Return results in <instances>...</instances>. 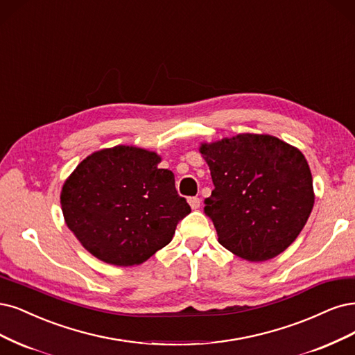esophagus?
Here are the masks:
<instances>
[{"label": "esophagus", "mask_w": 355, "mask_h": 355, "mask_svg": "<svg viewBox=\"0 0 355 355\" xmlns=\"http://www.w3.org/2000/svg\"><path fill=\"white\" fill-rule=\"evenodd\" d=\"M188 202H189V205H191V209H192V210H197V209H200L201 200H200L198 197H191V198H188Z\"/></svg>", "instance_id": "1"}]
</instances>
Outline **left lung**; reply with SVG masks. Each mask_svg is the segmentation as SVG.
<instances>
[{
    "mask_svg": "<svg viewBox=\"0 0 355 355\" xmlns=\"http://www.w3.org/2000/svg\"><path fill=\"white\" fill-rule=\"evenodd\" d=\"M200 153L214 183L204 211L213 220L220 245L254 263L284 252L314 205L304 154L282 139L259 133L202 142Z\"/></svg>",
    "mask_w": 355,
    "mask_h": 355,
    "instance_id": "obj_1",
    "label": "left lung"
}]
</instances>
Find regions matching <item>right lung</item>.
<instances>
[{
    "mask_svg": "<svg viewBox=\"0 0 355 355\" xmlns=\"http://www.w3.org/2000/svg\"><path fill=\"white\" fill-rule=\"evenodd\" d=\"M162 157L138 146L95 151L66 179L60 193L67 227L82 247L113 266L142 264L172 241L191 213Z\"/></svg>",
    "mask_w": 355,
    "mask_h": 355,
    "instance_id": "add662e5",
    "label": "right lung"
}]
</instances>
